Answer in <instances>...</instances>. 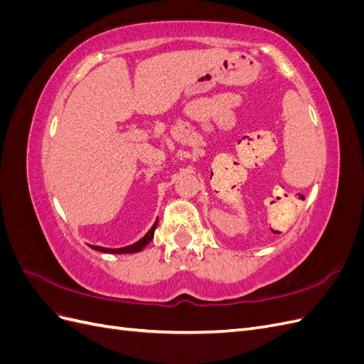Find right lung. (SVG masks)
Segmentation results:
<instances>
[{
  "instance_id": "obj_1",
  "label": "right lung",
  "mask_w": 364,
  "mask_h": 364,
  "mask_svg": "<svg viewBox=\"0 0 364 364\" xmlns=\"http://www.w3.org/2000/svg\"><path fill=\"white\" fill-rule=\"evenodd\" d=\"M156 226H158V220L155 223H153V226L150 228V230L144 237H142L139 241H136V243L126 246V247H119V249H107V247H102V246H91V247L98 250V252H105V253H135V252H141L153 240Z\"/></svg>"
}]
</instances>
